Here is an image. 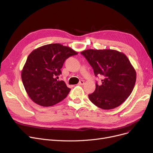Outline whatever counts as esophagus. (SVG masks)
<instances>
[{
    "label": "esophagus",
    "instance_id": "1",
    "mask_svg": "<svg viewBox=\"0 0 153 153\" xmlns=\"http://www.w3.org/2000/svg\"><path fill=\"white\" fill-rule=\"evenodd\" d=\"M84 81H81L79 82V85H84Z\"/></svg>",
    "mask_w": 153,
    "mask_h": 153
}]
</instances>
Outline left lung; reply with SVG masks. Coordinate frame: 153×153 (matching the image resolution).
<instances>
[{
  "label": "left lung",
  "instance_id": "obj_1",
  "mask_svg": "<svg viewBox=\"0 0 153 153\" xmlns=\"http://www.w3.org/2000/svg\"><path fill=\"white\" fill-rule=\"evenodd\" d=\"M94 69L102 76L101 85L96 83L94 92L89 95L97 107L113 109L120 106L131 94L136 79L135 69L123 53L114 50H87L81 53Z\"/></svg>",
  "mask_w": 153,
  "mask_h": 153
}]
</instances>
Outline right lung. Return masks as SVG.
<instances>
[{
    "label": "right lung",
    "instance_id": "1",
    "mask_svg": "<svg viewBox=\"0 0 153 153\" xmlns=\"http://www.w3.org/2000/svg\"><path fill=\"white\" fill-rule=\"evenodd\" d=\"M78 53L59 43L44 45L28 56L22 80L30 98L43 107H50L65 99L71 89L58 81L64 61Z\"/></svg>",
    "mask_w": 153,
    "mask_h": 153
}]
</instances>
